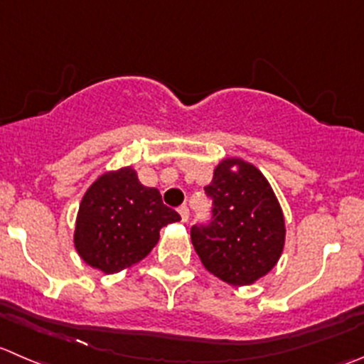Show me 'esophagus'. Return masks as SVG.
Instances as JSON below:
<instances>
[{
  "instance_id": "esophagus-1",
  "label": "esophagus",
  "mask_w": 364,
  "mask_h": 364,
  "mask_svg": "<svg viewBox=\"0 0 364 364\" xmlns=\"http://www.w3.org/2000/svg\"><path fill=\"white\" fill-rule=\"evenodd\" d=\"M179 215H181V220L183 222H188V217H190V211H188V208L186 206H181L179 208Z\"/></svg>"
}]
</instances>
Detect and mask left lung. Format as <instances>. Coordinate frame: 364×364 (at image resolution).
Here are the masks:
<instances>
[{"label": "left lung", "instance_id": "left-lung-1", "mask_svg": "<svg viewBox=\"0 0 364 364\" xmlns=\"http://www.w3.org/2000/svg\"><path fill=\"white\" fill-rule=\"evenodd\" d=\"M213 220L193 225V249L204 268L231 287H249L276 267L284 249L283 208L263 172L242 158H224L204 186Z\"/></svg>", "mask_w": 364, "mask_h": 364}]
</instances>
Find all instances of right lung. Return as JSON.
<instances>
[{"mask_svg": "<svg viewBox=\"0 0 364 364\" xmlns=\"http://www.w3.org/2000/svg\"><path fill=\"white\" fill-rule=\"evenodd\" d=\"M178 220L160 192L139 181L135 168L108 171L81 199L74 247L88 267L117 274L142 261L160 240V229Z\"/></svg>", "mask_w": 364, "mask_h": 364, "instance_id": "1", "label": "right lung"}]
</instances>
